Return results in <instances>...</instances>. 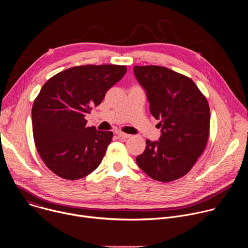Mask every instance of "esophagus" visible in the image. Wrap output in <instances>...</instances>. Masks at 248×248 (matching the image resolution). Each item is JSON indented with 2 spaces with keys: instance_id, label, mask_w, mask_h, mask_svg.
<instances>
[{
  "instance_id": "34e87169",
  "label": "esophagus",
  "mask_w": 248,
  "mask_h": 248,
  "mask_svg": "<svg viewBox=\"0 0 248 248\" xmlns=\"http://www.w3.org/2000/svg\"><path fill=\"white\" fill-rule=\"evenodd\" d=\"M116 134H117V135H118V137H119V138H121V139H125V138L130 137V135H129V134L124 133V132H122V131H116Z\"/></svg>"
}]
</instances>
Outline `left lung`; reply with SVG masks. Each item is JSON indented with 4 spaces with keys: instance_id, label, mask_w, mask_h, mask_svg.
<instances>
[{
    "instance_id": "obj_1",
    "label": "left lung",
    "mask_w": 248,
    "mask_h": 248,
    "mask_svg": "<svg viewBox=\"0 0 248 248\" xmlns=\"http://www.w3.org/2000/svg\"><path fill=\"white\" fill-rule=\"evenodd\" d=\"M133 72L161 127L159 140L147 139L146 149L136 157V163L153 180L175 181L191 170L206 147L208 102L189 78L170 68L135 65Z\"/></svg>"
}]
</instances>
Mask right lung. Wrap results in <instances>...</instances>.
I'll return each mask as SVG.
<instances>
[{
	"label": "right lung",
	"instance_id": "1",
	"mask_svg": "<svg viewBox=\"0 0 248 248\" xmlns=\"http://www.w3.org/2000/svg\"><path fill=\"white\" fill-rule=\"evenodd\" d=\"M125 73V65L74 66L43 85L32 106V129L37 151L54 173L79 180L100 165L113 132L86 126L84 117Z\"/></svg>",
	"mask_w": 248,
	"mask_h": 248
}]
</instances>
